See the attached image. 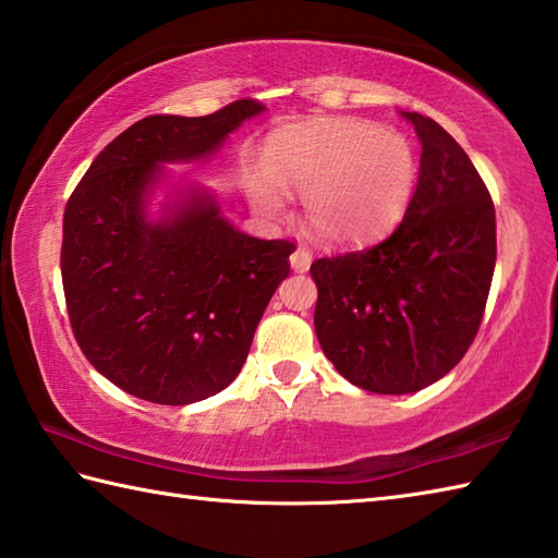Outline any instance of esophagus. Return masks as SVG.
<instances>
[{
  "label": "esophagus",
  "instance_id": "esophagus-1",
  "mask_svg": "<svg viewBox=\"0 0 558 558\" xmlns=\"http://www.w3.org/2000/svg\"><path fill=\"white\" fill-rule=\"evenodd\" d=\"M313 265V253L308 247H295L291 253V267L293 271H308Z\"/></svg>",
  "mask_w": 558,
  "mask_h": 558
}]
</instances>
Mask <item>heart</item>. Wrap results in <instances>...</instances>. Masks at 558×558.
<instances>
[{
  "mask_svg": "<svg viewBox=\"0 0 558 558\" xmlns=\"http://www.w3.org/2000/svg\"><path fill=\"white\" fill-rule=\"evenodd\" d=\"M416 156L402 134L356 118L315 120L281 132L267 173L250 183L267 211L283 209V187L303 195L311 229L329 243H363L402 219L416 187Z\"/></svg>",
  "mask_w": 558,
  "mask_h": 558,
  "instance_id": "1",
  "label": "heart"
}]
</instances>
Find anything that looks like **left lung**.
<instances>
[{"mask_svg":"<svg viewBox=\"0 0 558 558\" xmlns=\"http://www.w3.org/2000/svg\"><path fill=\"white\" fill-rule=\"evenodd\" d=\"M422 142L400 226L363 250L320 257L315 335L349 383L380 395L426 388L480 332L496 265V211L482 175L436 120L404 112Z\"/></svg>","mask_w":558,"mask_h":558,"instance_id":"left-lung-1","label":"left lung"}]
</instances>
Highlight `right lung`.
<instances>
[{"mask_svg":"<svg viewBox=\"0 0 558 558\" xmlns=\"http://www.w3.org/2000/svg\"><path fill=\"white\" fill-rule=\"evenodd\" d=\"M241 98L211 116H149L116 136L64 207L62 287L84 356L140 400L190 404L235 380L291 241L235 231L207 195L170 219L144 216L161 163L195 161L263 112Z\"/></svg>","mask_w":558,"mask_h":558,"instance_id":"obj_1","label":"right lung"}]
</instances>
